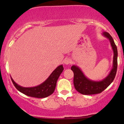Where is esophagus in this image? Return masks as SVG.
Returning <instances> with one entry per match:
<instances>
[{"label": "esophagus", "instance_id": "esophagus-1", "mask_svg": "<svg viewBox=\"0 0 124 124\" xmlns=\"http://www.w3.org/2000/svg\"><path fill=\"white\" fill-rule=\"evenodd\" d=\"M63 63H64L65 65H69L70 63H71V61L70 59H65L63 61Z\"/></svg>", "mask_w": 124, "mask_h": 124}]
</instances>
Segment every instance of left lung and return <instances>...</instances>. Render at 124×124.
Instances as JSON below:
<instances>
[{"label": "left lung", "mask_w": 124, "mask_h": 124, "mask_svg": "<svg viewBox=\"0 0 124 124\" xmlns=\"http://www.w3.org/2000/svg\"><path fill=\"white\" fill-rule=\"evenodd\" d=\"M102 35L108 39L113 52V66L108 74L101 80H93L88 78L84 74L80 68L73 65L71 69L74 72V85L75 89L79 93L83 95H92L100 93L106 89L114 80L117 67V50L113 39L110 35L106 32H102Z\"/></svg>", "instance_id": "left-lung-1"}]
</instances>
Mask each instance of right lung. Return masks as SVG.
Returning <instances> with one entry per match:
<instances>
[{"mask_svg":"<svg viewBox=\"0 0 124 124\" xmlns=\"http://www.w3.org/2000/svg\"><path fill=\"white\" fill-rule=\"evenodd\" d=\"M63 70V67L62 65L58 66L43 83L33 87H23L16 83L12 77H11V78L16 89L22 93L35 98H46L54 92L57 79Z\"/></svg>","mask_w":124,"mask_h":124,"instance_id":"obj_1","label":"right lung"}]
</instances>
